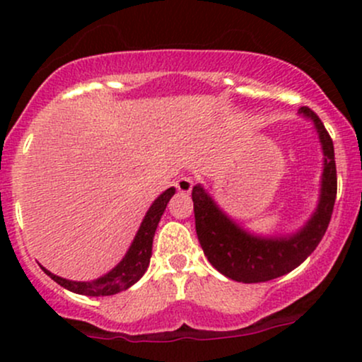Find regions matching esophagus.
Segmentation results:
<instances>
[{
  "mask_svg": "<svg viewBox=\"0 0 362 362\" xmlns=\"http://www.w3.org/2000/svg\"><path fill=\"white\" fill-rule=\"evenodd\" d=\"M175 187H177L178 192H182V194H190V190H192V187H194L192 177H189V175L178 177L177 182H175Z\"/></svg>",
  "mask_w": 362,
  "mask_h": 362,
  "instance_id": "34e87169",
  "label": "esophagus"
}]
</instances>
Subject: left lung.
<instances>
[{
	"label": "left lung",
	"mask_w": 362,
	"mask_h": 362,
	"mask_svg": "<svg viewBox=\"0 0 362 362\" xmlns=\"http://www.w3.org/2000/svg\"><path fill=\"white\" fill-rule=\"evenodd\" d=\"M300 114L310 119L317 129L323 151V172L317 209L296 233L286 236L250 233L224 213L201 184L192 189L199 243L216 271L236 282H265L296 269L318 247L330 223L337 195L334 143L313 110L301 107Z\"/></svg>",
	"instance_id": "8db88e82"
}]
</instances>
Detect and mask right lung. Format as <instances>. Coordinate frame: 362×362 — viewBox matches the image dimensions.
Wrapping results in <instances>:
<instances>
[{"label":"right lung","instance_id":"add662e5","mask_svg":"<svg viewBox=\"0 0 362 362\" xmlns=\"http://www.w3.org/2000/svg\"><path fill=\"white\" fill-rule=\"evenodd\" d=\"M173 194H175V187H170L163 194L158 195L155 202L149 206L148 213L144 216L143 223H141L138 233H136L134 240H132L126 255L122 257V260L110 272L103 274L98 279L69 281L64 279V277L56 276V274L47 271L42 265H40V269L64 289L73 291L76 294H85V296H112V294H117L120 291L129 289L146 272L149 259H151L153 236H155L158 223H160L161 216H163L165 209H167L168 201L173 197Z\"/></svg>","mask_w":362,"mask_h":362}]
</instances>
